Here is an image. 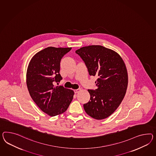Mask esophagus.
Returning a JSON list of instances; mask_svg holds the SVG:
<instances>
[{
  "mask_svg": "<svg viewBox=\"0 0 156 156\" xmlns=\"http://www.w3.org/2000/svg\"><path fill=\"white\" fill-rule=\"evenodd\" d=\"M80 90H81V89H75V90H74V92H75V93H78V92H80Z\"/></svg>",
  "mask_w": 156,
  "mask_h": 156,
  "instance_id": "esophagus-1",
  "label": "esophagus"
}]
</instances>
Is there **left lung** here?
Here are the masks:
<instances>
[{
    "mask_svg": "<svg viewBox=\"0 0 156 156\" xmlns=\"http://www.w3.org/2000/svg\"><path fill=\"white\" fill-rule=\"evenodd\" d=\"M90 76H96L97 88L88 90L90 99L84 104L86 113L101 120L111 115L119 107L128 87V72L118 53L100 45L84 46L77 50Z\"/></svg>",
    "mask_w": 156,
    "mask_h": 156,
    "instance_id": "obj_1",
    "label": "left lung"
}]
</instances>
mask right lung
Segmentation results:
<instances>
[{"label": "right lung", "mask_w": 156, "mask_h": 156, "mask_svg": "<svg viewBox=\"0 0 156 156\" xmlns=\"http://www.w3.org/2000/svg\"><path fill=\"white\" fill-rule=\"evenodd\" d=\"M71 48L48 47L36 53L28 64L27 85L32 100L38 108L50 116L63 113L73 98L72 89L55 86L60 82V62Z\"/></svg>", "instance_id": "obj_1"}]
</instances>
